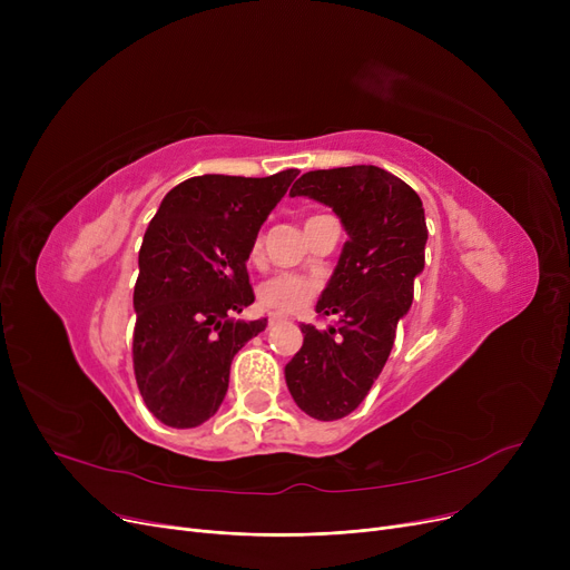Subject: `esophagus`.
Returning a JSON list of instances; mask_svg holds the SVG:
<instances>
[{"instance_id": "esophagus-1", "label": "esophagus", "mask_w": 570, "mask_h": 570, "mask_svg": "<svg viewBox=\"0 0 570 570\" xmlns=\"http://www.w3.org/2000/svg\"><path fill=\"white\" fill-rule=\"evenodd\" d=\"M282 321H284L282 316H277V314H269V316H267V327H275V325H277V323H282Z\"/></svg>"}]
</instances>
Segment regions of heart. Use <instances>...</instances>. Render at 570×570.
<instances>
[{"label": "heart", "instance_id": "obj_1", "mask_svg": "<svg viewBox=\"0 0 570 570\" xmlns=\"http://www.w3.org/2000/svg\"><path fill=\"white\" fill-rule=\"evenodd\" d=\"M263 254V239L256 237L252 243L249 258L261 261ZM321 284L314 277L297 275V273H277L267 277L258 286V303L263 309L275 314H297L309 307L316 297Z\"/></svg>", "mask_w": 570, "mask_h": 570}]
</instances>
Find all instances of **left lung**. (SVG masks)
I'll use <instances>...</instances> for the list:
<instances>
[{
    "mask_svg": "<svg viewBox=\"0 0 570 570\" xmlns=\"http://www.w3.org/2000/svg\"><path fill=\"white\" fill-rule=\"evenodd\" d=\"M331 205L348 239L316 314L340 325L303 323L305 342L286 365V385L307 415L340 421L361 406L395 344L425 267L428 224L417 194L379 166L309 170L291 189Z\"/></svg>",
    "mask_w": 570,
    "mask_h": 570,
    "instance_id": "obj_1",
    "label": "left lung"
}]
</instances>
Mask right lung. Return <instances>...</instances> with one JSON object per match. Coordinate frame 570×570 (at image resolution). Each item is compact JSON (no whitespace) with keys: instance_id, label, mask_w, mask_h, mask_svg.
Segmentation results:
<instances>
[{"instance_id":"1","label":"right lung","mask_w":570,"mask_h":570,"mask_svg":"<svg viewBox=\"0 0 570 570\" xmlns=\"http://www.w3.org/2000/svg\"><path fill=\"white\" fill-rule=\"evenodd\" d=\"M295 175L189 177L149 222L134 286V374L164 425L187 430L213 417L235 353L265 331V318L230 314L254 303L252 243Z\"/></svg>"}]
</instances>
